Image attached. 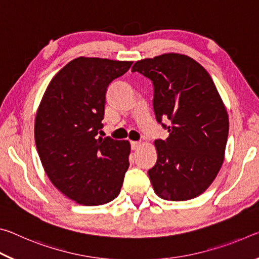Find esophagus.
Returning <instances> with one entry per match:
<instances>
[{"mask_svg":"<svg viewBox=\"0 0 259 259\" xmlns=\"http://www.w3.org/2000/svg\"><path fill=\"white\" fill-rule=\"evenodd\" d=\"M140 146H142V143L140 142H131V148H133L134 151L138 150V147H140Z\"/></svg>","mask_w":259,"mask_h":259,"instance_id":"obj_1","label":"esophagus"}]
</instances>
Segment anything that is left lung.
Masks as SVG:
<instances>
[{
  "instance_id": "8db88e82",
  "label": "left lung",
  "mask_w": 259,
  "mask_h": 259,
  "mask_svg": "<svg viewBox=\"0 0 259 259\" xmlns=\"http://www.w3.org/2000/svg\"><path fill=\"white\" fill-rule=\"evenodd\" d=\"M139 72L154 85L153 107L169 137L157 139L155 165L148 170L161 199H194L214 181L224 162L229 114L211 76L185 55L163 54L136 61ZM168 118L166 127L162 119Z\"/></svg>"
}]
</instances>
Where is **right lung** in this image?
Masks as SVG:
<instances>
[{
	"label": "right lung",
	"instance_id": "right-lung-1",
	"mask_svg": "<svg viewBox=\"0 0 259 259\" xmlns=\"http://www.w3.org/2000/svg\"><path fill=\"white\" fill-rule=\"evenodd\" d=\"M133 61L78 57L52 77L35 117V144L55 187L83 205L111 202L129 168L130 143L97 138L105 95Z\"/></svg>",
	"mask_w": 259,
	"mask_h": 259
}]
</instances>
